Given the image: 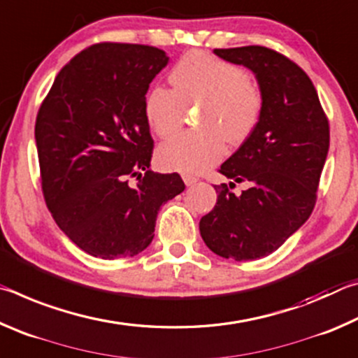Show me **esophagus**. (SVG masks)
<instances>
[{
  "mask_svg": "<svg viewBox=\"0 0 358 358\" xmlns=\"http://www.w3.org/2000/svg\"><path fill=\"white\" fill-rule=\"evenodd\" d=\"M181 178H183L186 186H192L194 183H197V178L192 177V175H189V173H183L181 175Z\"/></svg>",
  "mask_w": 358,
  "mask_h": 358,
  "instance_id": "obj_1",
  "label": "esophagus"
}]
</instances>
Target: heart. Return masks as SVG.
<instances>
[{"mask_svg":"<svg viewBox=\"0 0 358 358\" xmlns=\"http://www.w3.org/2000/svg\"><path fill=\"white\" fill-rule=\"evenodd\" d=\"M171 88L153 87L145 96L143 112L157 137L181 129L187 110L199 107L196 124L162 143L157 161L169 171L199 173L226 155V142L240 147L257 131L265 112V93L243 66L194 50L169 72Z\"/></svg>","mask_w":358,"mask_h":358,"instance_id":"1","label":"heart"}]
</instances>
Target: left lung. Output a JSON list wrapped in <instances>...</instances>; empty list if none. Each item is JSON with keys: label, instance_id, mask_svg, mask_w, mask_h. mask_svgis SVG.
Segmentation results:
<instances>
[{"label": "left lung", "instance_id": "1", "mask_svg": "<svg viewBox=\"0 0 358 358\" xmlns=\"http://www.w3.org/2000/svg\"><path fill=\"white\" fill-rule=\"evenodd\" d=\"M215 53L256 74L265 112L254 136L221 166L232 183L215 185L216 205L199 229L217 256L256 260L276 251L313 213L329 153V118L311 78L282 53L262 45ZM235 182L250 187L235 196Z\"/></svg>", "mask_w": 358, "mask_h": 358}]
</instances>
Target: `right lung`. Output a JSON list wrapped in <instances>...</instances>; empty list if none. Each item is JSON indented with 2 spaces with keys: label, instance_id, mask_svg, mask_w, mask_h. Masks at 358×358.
<instances>
[{
  "label": "right lung",
  "instance_id": "1",
  "mask_svg": "<svg viewBox=\"0 0 358 358\" xmlns=\"http://www.w3.org/2000/svg\"><path fill=\"white\" fill-rule=\"evenodd\" d=\"M169 57L121 42L90 45L58 72L36 117L41 186L58 227L85 252L132 257L155 237L161 205L185 191L150 171L145 94Z\"/></svg>",
  "mask_w": 358,
  "mask_h": 358
}]
</instances>
